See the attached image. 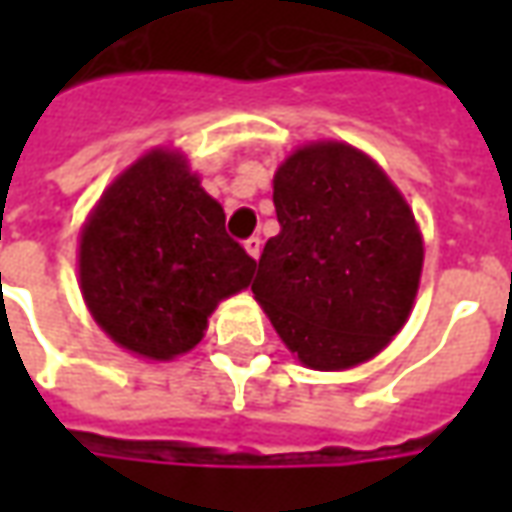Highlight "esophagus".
I'll return each instance as SVG.
<instances>
[{
    "instance_id": "esophagus-1",
    "label": "esophagus",
    "mask_w": 512,
    "mask_h": 512,
    "mask_svg": "<svg viewBox=\"0 0 512 512\" xmlns=\"http://www.w3.org/2000/svg\"><path fill=\"white\" fill-rule=\"evenodd\" d=\"M244 249L249 252V257H260V252H263V241L257 238V235H252V238H246L244 241Z\"/></svg>"
}]
</instances>
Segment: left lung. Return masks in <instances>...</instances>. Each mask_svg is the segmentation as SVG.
I'll use <instances>...</instances> for the list:
<instances>
[{"label":"left lung","mask_w":512,"mask_h":512,"mask_svg":"<svg viewBox=\"0 0 512 512\" xmlns=\"http://www.w3.org/2000/svg\"><path fill=\"white\" fill-rule=\"evenodd\" d=\"M279 235L257 260L252 293L301 365L348 370L406 323L422 274L414 213L362 150L299 147L274 175Z\"/></svg>","instance_id":"left-lung-1"}]
</instances>
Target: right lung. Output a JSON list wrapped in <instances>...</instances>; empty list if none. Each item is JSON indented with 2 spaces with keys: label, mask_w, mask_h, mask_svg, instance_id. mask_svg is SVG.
I'll use <instances>...</instances> for the list:
<instances>
[{
  "label": "right lung",
  "mask_w": 512,
  "mask_h": 512,
  "mask_svg": "<svg viewBox=\"0 0 512 512\" xmlns=\"http://www.w3.org/2000/svg\"><path fill=\"white\" fill-rule=\"evenodd\" d=\"M255 260L175 150H150L104 191L79 241L82 296L120 348L145 359L191 351L216 304L249 288Z\"/></svg>",
  "instance_id": "add662e5"
}]
</instances>
